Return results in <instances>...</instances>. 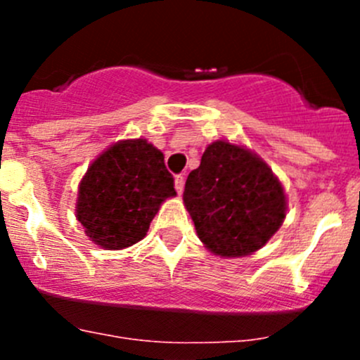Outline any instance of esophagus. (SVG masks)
Here are the masks:
<instances>
[{"instance_id":"esophagus-1","label":"esophagus","mask_w":360,"mask_h":360,"mask_svg":"<svg viewBox=\"0 0 360 360\" xmlns=\"http://www.w3.org/2000/svg\"><path fill=\"white\" fill-rule=\"evenodd\" d=\"M174 184H176V191L177 193H183V190H184V176L183 174H177L176 177H174Z\"/></svg>"}]
</instances>
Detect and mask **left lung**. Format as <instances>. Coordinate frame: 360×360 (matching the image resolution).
<instances>
[{
	"label": "left lung",
	"mask_w": 360,
	"mask_h": 360,
	"mask_svg": "<svg viewBox=\"0 0 360 360\" xmlns=\"http://www.w3.org/2000/svg\"><path fill=\"white\" fill-rule=\"evenodd\" d=\"M198 238L221 257H240L263 248L282 226L284 188L256 153L228 141L209 144L183 193Z\"/></svg>",
	"instance_id": "obj_1"
}]
</instances>
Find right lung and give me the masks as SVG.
<instances>
[{
  "label": "right lung",
  "mask_w": 360,
  "mask_h": 360,
  "mask_svg": "<svg viewBox=\"0 0 360 360\" xmlns=\"http://www.w3.org/2000/svg\"><path fill=\"white\" fill-rule=\"evenodd\" d=\"M170 197H176L174 177L162 151L146 139H125L90 163L78 188L76 219L94 244L125 249L146 237Z\"/></svg>",
  "instance_id": "add662e5"
}]
</instances>
